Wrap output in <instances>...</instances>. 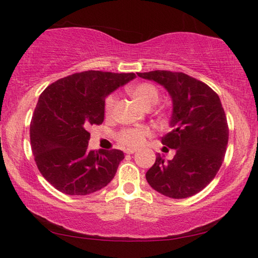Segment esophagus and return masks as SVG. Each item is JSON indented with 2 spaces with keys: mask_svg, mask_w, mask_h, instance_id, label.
I'll return each mask as SVG.
<instances>
[{
  "mask_svg": "<svg viewBox=\"0 0 258 258\" xmlns=\"http://www.w3.org/2000/svg\"><path fill=\"white\" fill-rule=\"evenodd\" d=\"M135 151H136L135 149H125V150H124V153H125V154H128V155H132V154L135 153Z\"/></svg>",
  "mask_w": 258,
  "mask_h": 258,
  "instance_id": "34e87169",
  "label": "esophagus"
}]
</instances>
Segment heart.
Here are the masks:
<instances>
[{
  "instance_id": "b5f03b06",
  "label": "heart",
  "mask_w": 258,
  "mask_h": 258,
  "mask_svg": "<svg viewBox=\"0 0 258 258\" xmlns=\"http://www.w3.org/2000/svg\"><path fill=\"white\" fill-rule=\"evenodd\" d=\"M129 94L135 98V101L143 108L150 109L160 101V90L155 84L150 82H141L134 84L128 89ZM116 103L115 95H109L104 100V114L110 116L114 111ZM150 135V132L146 128H125L119 130L116 135L117 142L123 147L137 148L142 146L144 141Z\"/></svg>"
}]
</instances>
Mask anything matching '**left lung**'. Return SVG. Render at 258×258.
<instances>
[{
  "label": "left lung",
  "mask_w": 258,
  "mask_h": 258,
  "mask_svg": "<svg viewBox=\"0 0 258 258\" xmlns=\"http://www.w3.org/2000/svg\"><path fill=\"white\" fill-rule=\"evenodd\" d=\"M137 75L162 84L172 98V130L162 143L176 155L165 162L157 154L147 181L171 199L196 195L215 178L227 150L229 128L220 97L202 81L183 73L154 70Z\"/></svg>",
  "instance_id": "1"
}]
</instances>
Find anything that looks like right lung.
<instances>
[{"label": "right lung", "instance_id": "right-lung-1", "mask_svg": "<svg viewBox=\"0 0 258 258\" xmlns=\"http://www.w3.org/2000/svg\"><path fill=\"white\" fill-rule=\"evenodd\" d=\"M134 73H76L51 83L40 95L30 123V144L42 176L67 195H88L114 178L124 154L89 150L91 125L104 119V100L135 79Z\"/></svg>", "mask_w": 258, "mask_h": 258}]
</instances>
